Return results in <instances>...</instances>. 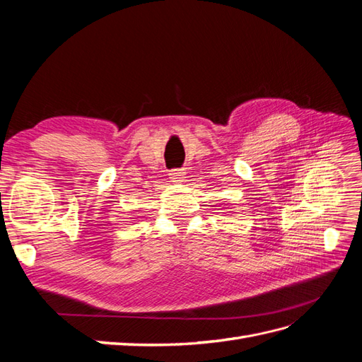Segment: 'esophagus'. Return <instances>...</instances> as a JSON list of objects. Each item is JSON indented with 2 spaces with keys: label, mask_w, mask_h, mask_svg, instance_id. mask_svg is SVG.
I'll use <instances>...</instances> for the list:
<instances>
[{
  "label": "esophagus",
  "mask_w": 362,
  "mask_h": 362,
  "mask_svg": "<svg viewBox=\"0 0 362 362\" xmlns=\"http://www.w3.org/2000/svg\"><path fill=\"white\" fill-rule=\"evenodd\" d=\"M184 169H173L172 173H170V180L173 181H182L184 178Z\"/></svg>",
  "instance_id": "obj_1"
}]
</instances>
